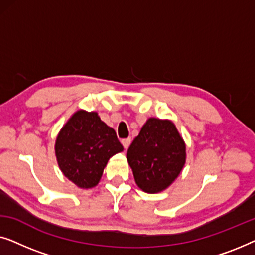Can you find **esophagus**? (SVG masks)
Masks as SVG:
<instances>
[{
  "mask_svg": "<svg viewBox=\"0 0 255 255\" xmlns=\"http://www.w3.org/2000/svg\"><path fill=\"white\" fill-rule=\"evenodd\" d=\"M131 138H125V139H122V144H123V146H124V148L125 149H128V146H130V144H131Z\"/></svg>",
  "mask_w": 255,
  "mask_h": 255,
  "instance_id": "obj_1",
  "label": "esophagus"
}]
</instances>
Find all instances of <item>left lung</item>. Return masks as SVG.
I'll return each instance as SVG.
<instances>
[{
    "label": "left lung",
    "instance_id": "1",
    "mask_svg": "<svg viewBox=\"0 0 255 255\" xmlns=\"http://www.w3.org/2000/svg\"><path fill=\"white\" fill-rule=\"evenodd\" d=\"M135 183L145 193L165 190L186 162V145L169 121L149 118L128 149Z\"/></svg>",
    "mask_w": 255,
    "mask_h": 255
}]
</instances>
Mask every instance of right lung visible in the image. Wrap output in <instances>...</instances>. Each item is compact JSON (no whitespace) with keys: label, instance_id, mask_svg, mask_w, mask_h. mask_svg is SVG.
<instances>
[{"label":"right lung","instance_id":"add662e5","mask_svg":"<svg viewBox=\"0 0 255 255\" xmlns=\"http://www.w3.org/2000/svg\"><path fill=\"white\" fill-rule=\"evenodd\" d=\"M123 151L114 128L97 113L80 110L69 118L55 141L58 165L66 177L80 188L100 182L111 156Z\"/></svg>","mask_w":255,"mask_h":255}]
</instances>
